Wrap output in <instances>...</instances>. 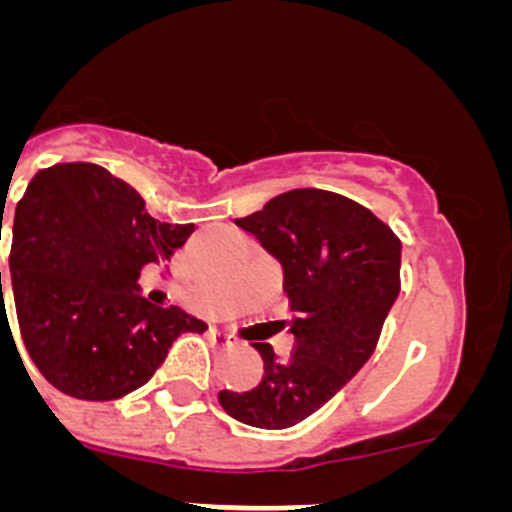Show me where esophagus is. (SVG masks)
<instances>
[{"mask_svg":"<svg viewBox=\"0 0 512 512\" xmlns=\"http://www.w3.org/2000/svg\"><path fill=\"white\" fill-rule=\"evenodd\" d=\"M212 333H215V338L220 343H233L235 341V336H233V333H228V330H212Z\"/></svg>","mask_w":512,"mask_h":512,"instance_id":"esophagus-1","label":"esophagus"}]
</instances>
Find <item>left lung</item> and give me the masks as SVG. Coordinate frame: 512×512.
<instances>
[{"label": "left lung", "mask_w": 512, "mask_h": 512, "mask_svg": "<svg viewBox=\"0 0 512 512\" xmlns=\"http://www.w3.org/2000/svg\"><path fill=\"white\" fill-rule=\"evenodd\" d=\"M235 225L282 264L295 346L279 361L269 343H253L261 382L217 400L230 418L279 431L323 408L374 354L400 295V238L372 210L325 189L284 192Z\"/></svg>", "instance_id": "8db88e82"}]
</instances>
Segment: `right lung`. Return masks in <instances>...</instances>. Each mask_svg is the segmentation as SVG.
<instances>
[{"label": "right lung", "mask_w": 512, "mask_h": 512, "mask_svg": "<svg viewBox=\"0 0 512 512\" xmlns=\"http://www.w3.org/2000/svg\"><path fill=\"white\" fill-rule=\"evenodd\" d=\"M192 230L158 223L128 182L97 164H56L33 176L17 202L9 271L27 354L56 390L92 402L125 397L153 377L182 333H205L200 318L151 305L138 287L140 269L171 259Z\"/></svg>", "instance_id": "right-lung-1"}]
</instances>
